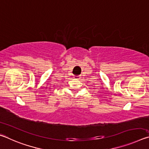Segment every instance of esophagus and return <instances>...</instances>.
Listing matches in <instances>:
<instances>
[{
	"label": "esophagus",
	"instance_id": "obj_1",
	"mask_svg": "<svg viewBox=\"0 0 149 149\" xmlns=\"http://www.w3.org/2000/svg\"><path fill=\"white\" fill-rule=\"evenodd\" d=\"M74 78H75V79H80L81 77H80V75H75Z\"/></svg>",
	"mask_w": 149,
	"mask_h": 149
}]
</instances>
